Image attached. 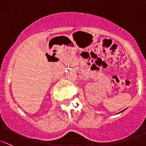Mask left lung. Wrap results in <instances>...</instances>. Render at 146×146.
Masks as SVG:
<instances>
[{
	"label": "left lung",
	"instance_id": "obj_1",
	"mask_svg": "<svg viewBox=\"0 0 146 146\" xmlns=\"http://www.w3.org/2000/svg\"><path fill=\"white\" fill-rule=\"evenodd\" d=\"M122 110V111H124V110ZM122 111H121V112H122Z\"/></svg>",
	"mask_w": 146,
	"mask_h": 146
}]
</instances>
